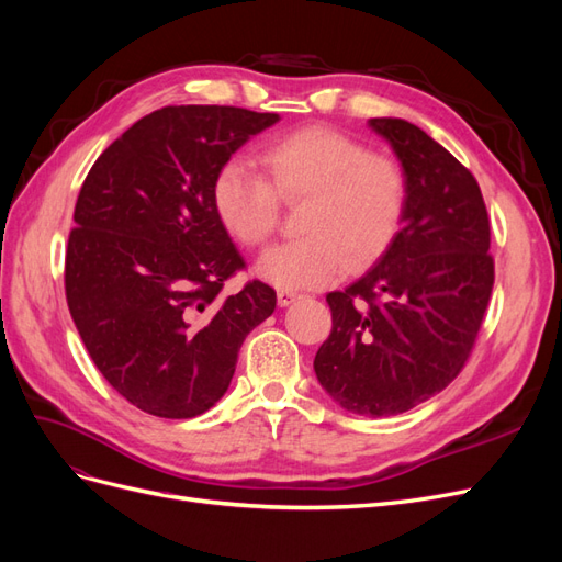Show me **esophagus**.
I'll return each mask as SVG.
<instances>
[{
    "label": "esophagus",
    "mask_w": 562,
    "mask_h": 562,
    "mask_svg": "<svg viewBox=\"0 0 562 562\" xmlns=\"http://www.w3.org/2000/svg\"><path fill=\"white\" fill-rule=\"evenodd\" d=\"M297 297H300V295H297L295 291H283V288H281L279 293H277V302H279V307H288V304H293Z\"/></svg>",
    "instance_id": "obj_1"
}]
</instances>
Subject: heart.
I'll return each mask as SVG.
<instances>
[{
    "instance_id": "1",
    "label": "heart",
    "mask_w": 562,
    "mask_h": 562,
    "mask_svg": "<svg viewBox=\"0 0 562 562\" xmlns=\"http://www.w3.org/2000/svg\"><path fill=\"white\" fill-rule=\"evenodd\" d=\"M265 178L229 161L213 180V209L236 244L262 246L274 234L279 201L295 206V241L269 248L255 265L262 281L300 291L375 262L394 244L407 209L398 159L328 126L297 128L260 155Z\"/></svg>"
}]
</instances>
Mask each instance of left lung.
Here are the masks:
<instances>
[{
  "label": "left lung",
  "instance_id": "obj_1",
  "mask_svg": "<svg viewBox=\"0 0 562 562\" xmlns=\"http://www.w3.org/2000/svg\"><path fill=\"white\" fill-rule=\"evenodd\" d=\"M368 126L405 168L407 209L380 260L326 295L333 330L314 372L345 411L389 417L429 401L464 368L495 262L485 201L469 168L405 119L380 116Z\"/></svg>",
  "mask_w": 562,
  "mask_h": 562
}]
</instances>
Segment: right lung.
<instances>
[{
	"mask_svg": "<svg viewBox=\"0 0 562 562\" xmlns=\"http://www.w3.org/2000/svg\"><path fill=\"white\" fill-rule=\"evenodd\" d=\"M279 114L161 108L100 155L81 184L65 295L95 368L128 403L166 419L206 413L246 335L274 314L262 281L220 295L244 269L213 209V180Z\"/></svg>",
	"mask_w": 562,
	"mask_h": 562,
	"instance_id": "obj_1",
	"label": "right lung"
}]
</instances>
